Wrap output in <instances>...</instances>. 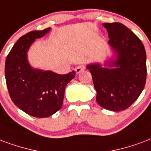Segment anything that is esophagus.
I'll return each instance as SVG.
<instances>
[{"mask_svg": "<svg viewBox=\"0 0 151 151\" xmlns=\"http://www.w3.org/2000/svg\"><path fill=\"white\" fill-rule=\"evenodd\" d=\"M85 70V67L83 66V65H78V66H77L75 68V72L76 73H80L81 72H82V71H84Z\"/></svg>", "mask_w": 151, "mask_h": 151, "instance_id": "obj_1", "label": "esophagus"}]
</instances>
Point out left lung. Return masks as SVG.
Listing matches in <instances>:
<instances>
[{
  "instance_id": "1",
  "label": "left lung",
  "mask_w": 151,
  "mask_h": 151,
  "mask_svg": "<svg viewBox=\"0 0 151 151\" xmlns=\"http://www.w3.org/2000/svg\"><path fill=\"white\" fill-rule=\"evenodd\" d=\"M111 56L103 64L86 65L97 91L96 101L104 109L121 111L134 102L147 79V54L141 40L124 24L103 23Z\"/></svg>"
}]
</instances>
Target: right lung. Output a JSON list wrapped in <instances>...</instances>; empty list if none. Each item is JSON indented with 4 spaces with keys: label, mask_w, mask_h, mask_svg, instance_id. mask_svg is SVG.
<instances>
[{
    "label": "right lung",
    "mask_w": 151,
    "mask_h": 151,
    "mask_svg": "<svg viewBox=\"0 0 151 151\" xmlns=\"http://www.w3.org/2000/svg\"><path fill=\"white\" fill-rule=\"evenodd\" d=\"M50 30L32 31L21 37L5 61L4 74L10 98L20 110L36 118H47L61 109L65 86L75 76L74 71L58 74L29 64L30 46Z\"/></svg>",
    "instance_id": "1"
}]
</instances>
